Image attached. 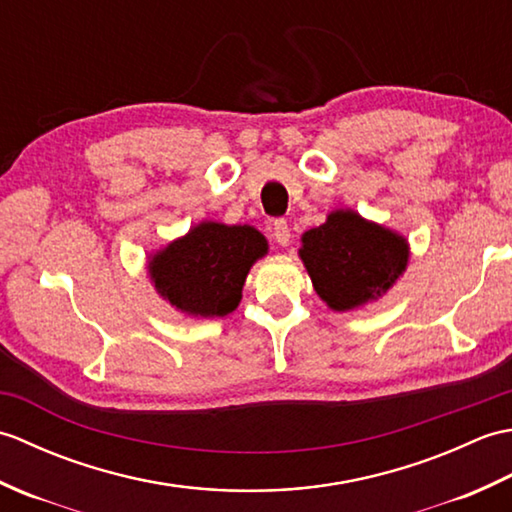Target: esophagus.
<instances>
[{"label": "esophagus", "instance_id": "34e87169", "mask_svg": "<svg viewBox=\"0 0 512 512\" xmlns=\"http://www.w3.org/2000/svg\"><path fill=\"white\" fill-rule=\"evenodd\" d=\"M273 237L279 246H288L290 244V228L286 220H275L273 224Z\"/></svg>", "mask_w": 512, "mask_h": 512}]
</instances>
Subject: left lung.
<instances>
[{
    "instance_id": "obj_1",
    "label": "left lung",
    "mask_w": 512,
    "mask_h": 512,
    "mask_svg": "<svg viewBox=\"0 0 512 512\" xmlns=\"http://www.w3.org/2000/svg\"><path fill=\"white\" fill-rule=\"evenodd\" d=\"M299 257L325 306L350 312L387 295L405 275L409 242L354 209H334L301 235Z\"/></svg>"
}]
</instances>
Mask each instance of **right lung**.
Instances as JSON below:
<instances>
[{
	"label": "right lung",
	"mask_w": 512,
	"mask_h": 512,
	"mask_svg": "<svg viewBox=\"0 0 512 512\" xmlns=\"http://www.w3.org/2000/svg\"><path fill=\"white\" fill-rule=\"evenodd\" d=\"M266 255L268 242L255 226L204 220L151 253L147 275L171 308L215 319L239 306L250 268Z\"/></svg>",
	"instance_id": "add662e5"
}]
</instances>
